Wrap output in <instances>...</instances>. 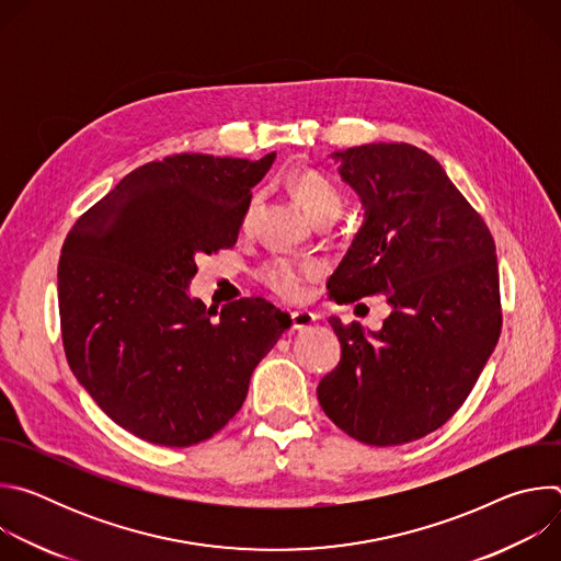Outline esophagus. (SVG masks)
<instances>
[{
    "instance_id": "1",
    "label": "esophagus",
    "mask_w": 561,
    "mask_h": 561,
    "mask_svg": "<svg viewBox=\"0 0 561 561\" xmlns=\"http://www.w3.org/2000/svg\"><path fill=\"white\" fill-rule=\"evenodd\" d=\"M317 322V314L310 310H293L290 312V324L295 331H306Z\"/></svg>"
}]
</instances>
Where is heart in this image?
<instances>
[{"instance_id":"b5f03b06","label":"heart","mask_w":561,"mask_h":561,"mask_svg":"<svg viewBox=\"0 0 561 561\" xmlns=\"http://www.w3.org/2000/svg\"><path fill=\"white\" fill-rule=\"evenodd\" d=\"M295 199L304 206L310 219L324 215H340L344 208V197L340 188L314 169L293 171L286 180ZM260 195H253L244 210V226H249L257 213ZM322 273V266L310 260H293V257H273L260 268V282L284 299H299L306 293V284Z\"/></svg>"}]
</instances>
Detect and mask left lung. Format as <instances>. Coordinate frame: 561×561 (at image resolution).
Segmentation results:
<instances>
[{
	"label": "left lung",
	"mask_w": 561,
	"mask_h": 561,
	"mask_svg": "<svg viewBox=\"0 0 561 561\" xmlns=\"http://www.w3.org/2000/svg\"><path fill=\"white\" fill-rule=\"evenodd\" d=\"M366 208L329 279L337 304L383 295L381 331L329 322L340 364L317 386L324 413L370 446L415 442L466 402L502 333L493 234L433 154L411 144L335 152Z\"/></svg>",
	"instance_id": "8db88e82"
}]
</instances>
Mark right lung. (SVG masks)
Masks as SVG:
<instances>
[{
  "instance_id": "1",
  "label": "right lung",
  "mask_w": 561,
  "mask_h": 561,
  "mask_svg": "<svg viewBox=\"0 0 561 561\" xmlns=\"http://www.w3.org/2000/svg\"><path fill=\"white\" fill-rule=\"evenodd\" d=\"M275 152H182L128 173L75 221L57 266L68 366L135 437L184 448L242 409L255 366L290 327L262 297L219 314L188 297L199 253L237 242Z\"/></svg>"
}]
</instances>
